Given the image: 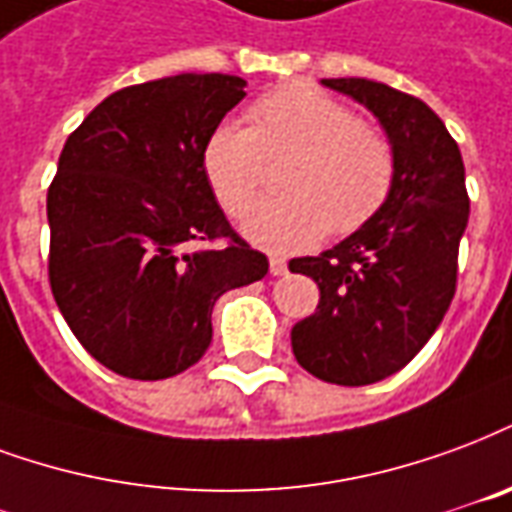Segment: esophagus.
Segmentation results:
<instances>
[{"label":"esophagus","mask_w":512,"mask_h":512,"mask_svg":"<svg viewBox=\"0 0 512 512\" xmlns=\"http://www.w3.org/2000/svg\"><path fill=\"white\" fill-rule=\"evenodd\" d=\"M268 268H271V274L274 276H282L287 271V260L279 255H271V260H268Z\"/></svg>","instance_id":"esophagus-1"}]
</instances>
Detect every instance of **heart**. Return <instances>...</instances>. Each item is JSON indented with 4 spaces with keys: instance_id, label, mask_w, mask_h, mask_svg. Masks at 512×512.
I'll return each mask as SVG.
<instances>
[{
    "instance_id": "1",
    "label": "heart",
    "mask_w": 512,
    "mask_h": 512,
    "mask_svg": "<svg viewBox=\"0 0 512 512\" xmlns=\"http://www.w3.org/2000/svg\"><path fill=\"white\" fill-rule=\"evenodd\" d=\"M295 151L282 187L246 217V236L271 252H293L350 236L391 198L396 146L350 105L309 86H285L249 108V127L225 121L203 149V170L227 214L241 217L266 184L268 157Z\"/></svg>"
}]
</instances>
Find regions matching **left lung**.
Here are the masks:
<instances>
[{"instance_id":"obj_1","label":"left lung","mask_w":512,"mask_h":512,"mask_svg":"<svg viewBox=\"0 0 512 512\" xmlns=\"http://www.w3.org/2000/svg\"><path fill=\"white\" fill-rule=\"evenodd\" d=\"M380 119L396 146V184L361 230L290 271L320 287L314 314L293 325L295 361L333 385L391 377L437 331L456 295L469 195L458 143L426 102L366 78H323Z\"/></svg>"}]
</instances>
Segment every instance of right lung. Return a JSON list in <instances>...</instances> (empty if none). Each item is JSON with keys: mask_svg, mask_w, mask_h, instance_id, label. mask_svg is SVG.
Here are the masks:
<instances>
[{"mask_svg": "<svg viewBox=\"0 0 512 512\" xmlns=\"http://www.w3.org/2000/svg\"><path fill=\"white\" fill-rule=\"evenodd\" d=\"M246 81L181 73L113 92L67 138L48 187V282L83 350L130 380L203 358L219 295L268 274L203 170ZM200 243V247H195Z\"/></svg>", "mask_w": 512, "mask_h": 512, "instance_id": "1", "label": "right lung"}]
</instances>
